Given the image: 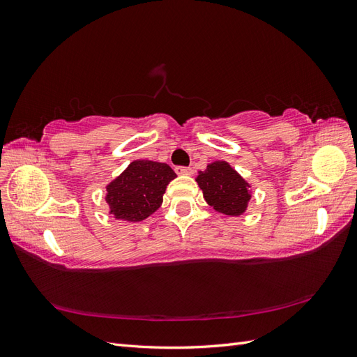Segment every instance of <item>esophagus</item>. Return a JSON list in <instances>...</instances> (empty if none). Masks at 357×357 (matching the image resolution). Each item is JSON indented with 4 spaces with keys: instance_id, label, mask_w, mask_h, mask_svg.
Segmentation results:
<instances>
[{
    "instance_id": "esophagus-1",
    "label": "esophagus",
    "mask_w": 357,
    "mask_h": 357,
    "mask_svg": "<svg viewBox=\"0 0 357 357\" xmlns=\"http://www.w3.org/2000/svg\"><path fill=\"white\" fill-rule=\"evenodd\" d=\"M174 171L178 176H190L192 174V168H189V167H176Z\"/></svg>"
}]
</instances>
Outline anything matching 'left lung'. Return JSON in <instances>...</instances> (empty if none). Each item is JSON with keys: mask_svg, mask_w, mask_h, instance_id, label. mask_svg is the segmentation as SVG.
I'll return each instance as SVG.
<instances>
[{"mask_svg": "<svg viewBox=\"0 0 357 357\" xmlns=\"http://www.w3.org/2000/svg\"><path fill=\"white\" fill-rule=\"evenodd\" d=\"M197 181L205 201L223 214H243L252 198L248 183L225 160H215L205 171H199Z\"/></svg>", "mask_w": 357, "mask_h": 357, "instance_id": "8db88e82", "label": "left lung"}]
</instances>
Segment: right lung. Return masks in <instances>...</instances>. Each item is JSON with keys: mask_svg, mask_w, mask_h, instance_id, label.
I'll list each match as a JSON object with an SVG mask.
<instances>
[{"mask_svg": "<svg viewBox=\"0 0 357 357\" xmlns=\"http://www.w3.org/2000/svg\"><path fill=\"white\" fill-rule=\"evenodd\" d=\"M169 165L153 160H134L107 186V202L116 219L142 222L153 214L164 199L168 183L176 178Z\"/></svg>", "mask_w": 357, "mask_h": 357, "instance_id": "add662e5", "label": "right lung"}]
</instances>
